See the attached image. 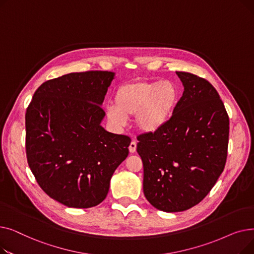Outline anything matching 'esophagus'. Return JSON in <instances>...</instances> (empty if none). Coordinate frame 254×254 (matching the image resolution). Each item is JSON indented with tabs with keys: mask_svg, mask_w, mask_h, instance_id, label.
<instances>
[{
	"mask_svg": "<svg viewBox=\"0 0 254 254\" xmlns=\"http://www.w3.org/2000/svg\"><path fill=\"white\" fill-rule=\"evenodd\" d=\"M136 149H137V143L135 141H131L129 146H128V150L130 153H134L136 152Z\"/></svg>",
	"mask_w": 254,
	"mask_h": 254,
	"instance_id": "obj_1",
	"label": "esophagus"
}]
</instances>
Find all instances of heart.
<instances>
[{"label": "heart", "instance_id": "1", "mask_svg": "<svg viewBox=\"0 0 254 254\" xmlns=\"http://www.w3.org/2000/svg\"><path fill=\"white\" fill-rule=\"evenodd\" d=\"M179 89L174 82L161 80H136L120 85L114 95V106L106 115L116 127H124L127 117L136 116V126L144 134L164 128L175 113Z\"/></svg>", "mask_w": 254, "mask_h": 254}]
</instances>
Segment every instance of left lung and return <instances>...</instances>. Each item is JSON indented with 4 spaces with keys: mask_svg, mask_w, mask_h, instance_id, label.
<instances>
[{
    "mask_svg": "<svg viewBox=\"0 0 254 254\" xmlns=\"http://www.w3.org/2000/svg\"><path fill=\"white\" fill-rule=\"evenodd\" d=\"M176 74L184 91L174 115L161 130L137 138L144 194L165 212L202 201L224 169L229 145V115L216 89L191 73Z\"/></svg>",
    "mask_w": 254,
    "mask_h": 254,
    "instance_id": "obj_1",
    "label": "left lung"
}]
</instances>
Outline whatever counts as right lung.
I'll return each mask as SVG.
<instances>
[{"label":"right lung","instance_id":"add662e5","mask_svg":"<svg viewBox=\"0 0 254 254\" xmlns=\"http://www.w3.org/2000/svg\"><path fill=\"white\" fill-rule=\"evenodd\" d=\"M115 73L87 71L48 80L25 113L26 158L45 193L71 208H90L109 191L130 139L107 131L101 108Z\"/></svg>","mask_w":254,"mask_h":254}]
</instances>
